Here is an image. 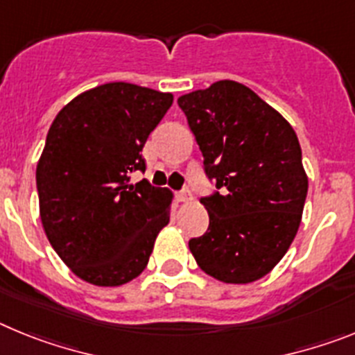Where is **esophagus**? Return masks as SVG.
<instances>
[{
	"label": "esophagus",
	"instance_id": "esophagus-1",
	"mask_svg": "<svg viewBox=\"0 0 355 355\" xmlns=\"http://www.w3.org/2000/svg\"><path fill=\"white\" fill-rule=\"evenodd\" d=\"M178 200H180V202H188V200H192V193H190V190H181V192L178 193Z\"/></svg>",
	"mask_w": 355,
	"mask_h": 355
}]
</instances>
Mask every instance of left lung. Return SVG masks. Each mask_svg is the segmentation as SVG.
Returning <instances> with one entry per match:
<instances>
[{
	"label": "left lung",
	"mask_w": 355,
	"mask_h": 355,
	"mask_svg": "<svg viewBox=\"0 0 355 355\" xmlns=\"http://www.w3.org/2000/svg\"><path fill=\"white\" fill-rule=\"evenodd\" d=\"M178 105L216 188L200 202L209 225L188 241L200 270L222 283L265 277L290 249L302 220L307 175L290 122L233 80L184 94Z\"/></svg>",
	"instance_id": "left-lung-1"
}]
</instances>
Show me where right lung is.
Wrapping results in <instances>:
<instances>
[{
    "label": "right lung",
    "mask_w": 355,
    "mask_h": 355,
    "mask_svg": "<svg viewBox=\"0 0 355 355\" xmlns=\"http://www.w3.org/2000/svg\"><path fill=\"white\" fill-rule=\"evenodd\" d=\"M174 96L114 81L80 94L58 112L37 163V192L49 243L74 275L121 286L147 266L171 220L172 193L130 174Z\"/></svg>",
    "instance_id": "right-lung-1"
}]
</instances>
